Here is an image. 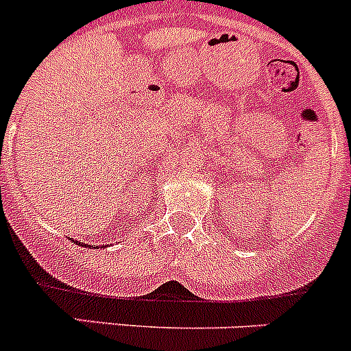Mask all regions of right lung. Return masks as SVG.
<instances>
[{
	"instance_id": "obj_1",
	"label": "right lung",
	"mask_w": 351,
	"mask_h": 351,
	"mask_svg": "<svg viewBox=\"0 0 351 351\" xmlns=\"http://www.w3.org/2000/svg\"><path fill=\"white\" fill-rule=\"evenodd\" d=\"M75 243H76V245H80V247H92V249H95L94 245H88V243H85V242H76V240H75ZM102 247H108V245H102ZM102 247H101V249H102Z\"/></svg>"
}]
</instances>
